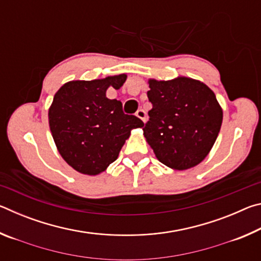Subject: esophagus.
I'll use <instances>...</instances> for the list:
<instances>
[{
    "mask_svg": "<svg viewBox=\"0 0 261 261\" xmlns=\"http://www.w3.org/2000/svg\"><path fill=\"white\" fill-rule=\"evenodd\" d=\"M136 116L139 117L143 122H146V112L144 109H138L136 113Z\"/></svg>",
    "mask_w": 261,
    "mask_h": 261,
    "instance_id": "34e87169",
    "label": "esophagus"
}]
</instances>
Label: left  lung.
Here are the masks:
<instances>
[{"label": "left lung", "mask_w": 261, "mask_h": 261, "mask_svg": "<svg viewBox=\"0 0 261 261\" xmlns=\"http://www.w3.org/2000/svg\"><path fill=\"white\" fill-rule=\"evenodd\" d=\"M152 103L144 136L158 160L175 170L197 166L213 147L222 124V109L204 83L178 77L149 79Z\"/></svg>", "instance_id": "8db88e82"}]
</instances>
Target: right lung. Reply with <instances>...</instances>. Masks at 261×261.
Here are the masks:
<instances>
[{"instance_id":"right-lung-1","label":"right lung","mask_w":261,"mask_h":261,"mask_svg":"<svg viewBox=\"0 0 261 261\" xmlns=\"http://www.w3.org/2000/svg\"><path fill=\"white\" fill-rule=\"evenodd\" d=\"M125 74L95 81H74L56 92L48 113L53 138L62 158L74 170L98 175L116 160L130 132L144 122L123 112L122 102L106 96L118 90Z\"/></svg>"}]
</instances>
